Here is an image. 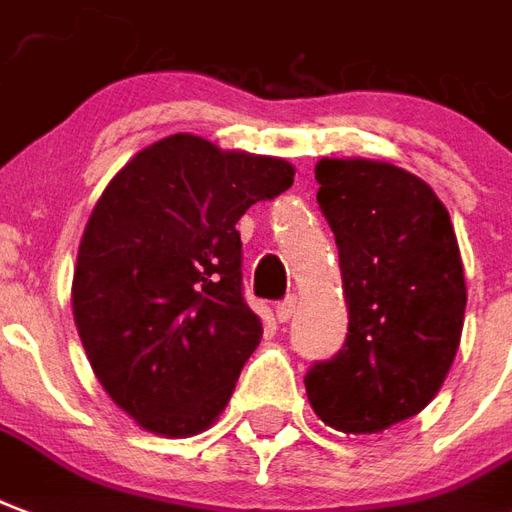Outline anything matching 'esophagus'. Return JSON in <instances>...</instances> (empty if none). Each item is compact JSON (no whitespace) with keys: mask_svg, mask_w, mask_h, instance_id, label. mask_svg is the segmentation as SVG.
<instances>
[{"mask_svg":"<svg viewBox=\"0 0 512 512\" xmlns=\"http://www.w3.org/2000/svg\"><path fill=\"white\" fill-rule=\"evenodd\" d=\"M295 306H298V298H295V295H287L285 301L276 304V320H279V323H287L295 314Z\"/></svg>","mask_w":512,"mask_h":512,"instance_id":"obj_1","label":"esophagus"}]
</instances>
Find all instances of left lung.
<instances>
[{
    "mask_svg": "<svg viewBox=\"0 0 512 512\" xmlns=\"http://www.w3.org/2000/svg\"><path fill=\"white\" fill-rule=\"evenodd\" d=\"M317 203L342 268L347 339L306 372L309 404L344 434H377L418 415L456 358L467 285L448 208L407 170L320 160Z\"/></svg>",
    "mask_w": 512,
    "mask_h": 512,
    "instance_id": "left-lung-1",
    "label": "left lung"
}]
</instances>
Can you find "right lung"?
<instances>
[{"instance_id": "right-lung-1", "label": "right lung", "mask_w": 512, "mask_h": 512, "mask_svg": "<svg viewBox=\"0 0 512 512\" xmlns=\"http://www.w3.org/2000/svg\"><path fill=\"white\" fill-rule=\"evenodd\" d=\"M279 157L170 135L138 151L86 222L73 314L97 380L146 431L189 437L225 410L263 325L236 222L290 189Z\"/></svg>"}]
</instances>
